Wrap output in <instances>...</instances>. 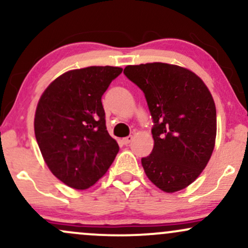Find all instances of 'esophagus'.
I'll use <instances>...</instances> for the list:
<instances>
[{
    "label": "esophagus",
    "instance_id": "34e87169",
    "mask_svg": "<svg viewBox=\"0 0 248 248\" xmlns=\"http://www.w3.org/2000/svg\"><path fill=\"white\" fill-rule=\"evenodd\" d=\"M133 139H134V136L133 135H129V136H127V138H124V140H122V142H124V143L127 146V144H129L130 142L133 141Z\"/></svg>",
    "mask_w": 248,
    "mask_h": 248
}]
</instances>
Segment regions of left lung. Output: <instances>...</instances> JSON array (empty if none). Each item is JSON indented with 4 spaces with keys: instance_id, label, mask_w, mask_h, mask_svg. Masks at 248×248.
Instances as JSON below:
<instances>
[{
    "instance_id": "left-lung-1",
    "label": "left lung",
    "mask_w": 248,
    "mask_h": 248,
    "mask_svg": "<svg viewBox=\"0 0 248 248\" xmlns=\"http://www.w3.org/2000/svg\"><path fill=\"white\" fill-rule=\"evenodd\" d=\"M124 73L144 93L154 122L153 152L141 160L147 177L166 192L184 189L215 148L217 114L209 88L191 71L166 62L129 65Z\"/></svg>"
}]
</instances>
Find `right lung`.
<instances>
[{
    "mask_svg": "<svg viewBox=\"0 0 248 248\" xmlns=\"http://www.w3.org/2000/svg\"><path fill=\"white\" fill-rule=\"evenodd\" d=\"M121 72L114 66L69 71L51 82L37 105L35 135L45 163L73 189L95 184L119 153L101 98Z\"/></svg>",
    "mask_w": 248,
    "mask_h": 248,
    "instance_id": "obj_1",
    "label": "right lung"
}]
</instances>
